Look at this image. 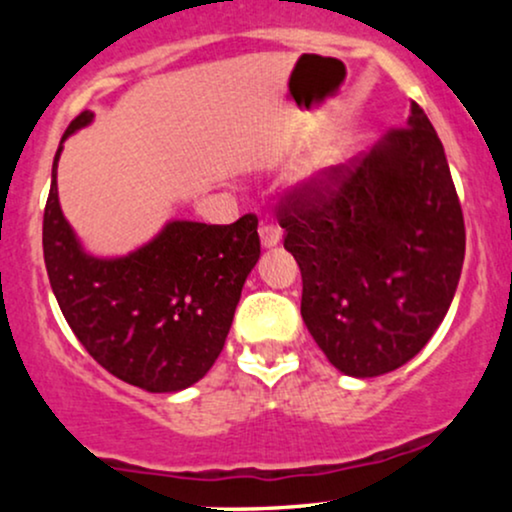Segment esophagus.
<instances>
[{
	"mask_svg": "<svg viewBox=\"0 0 512 512\" xmlns=\"http://www.w3.org/2000/svg\"><path fill=\"white\" fill-rule=\"evenodd\" d=\"M260 238L264 248H274L281 240V228L276 223H260Z\"/></svg>",
	"mask_w": 512,
	"mask_h": 512,
	"instance_id": "esophagus-1",
	"label": "esophagus"
}]
</instances>
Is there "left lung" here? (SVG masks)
<instances>
[{
	"mask_svg": "<svg viewBox=\"0 0 512 512\" xmlns=\"http://www.w3.org/2000/svg\"><path fill=\"white\" fill-rule=\"evenodd\" d=\"M276 219L301 267L303 322L334 368L375 378L424 349L460 281L464 216L419 105L361 163L286 187Z\"/></svg>",
	"mask_w": 512,
	"mask_h": 512,
	"instance_id": "8db88e82",
	"label": "left lung"
}]
</instances>
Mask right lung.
Segmentation results:
<instances>
[{"instance_id": "obj_1", "label": "right lung", "mask_w": 512, "mask_h": 512, "mask_svg": "<svg viewBox=\"0 0 512 512\" xmlns=\"http://www.w3.org/2000/svg\"><path fill=\"white\" fill-rule=\"evenodd\" d=\"M84 110L62 142L91 122ZM57 149L43 216L52 293L84 349L115 378L149 392H178L207 375L231 330L245 279L260 260L257 216L226 226L168 223L122 260L86 255L57 199Z\"/></svg>"}]
</instances>
